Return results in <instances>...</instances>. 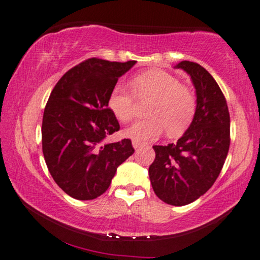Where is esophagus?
Returning <instances> with one entry per match:
<instances>
[{
    "mask_svg": "<svg viewBox=\"0 0 260 260\" xmlns=\"http://www.w3.org/2000/svg\"><path fill=\"white\" fill-rule=\"evenodd\" d=\"M142 145H143V143L138 142V141H133V146H134L135 149H138V148H141Z\"/></svg>",
    "mask_w": 260,
    "mask_h": 260,
    "instance_id": "obj_1",
    "label": "esophagus"
}]
</instances>
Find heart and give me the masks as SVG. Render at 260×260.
<instances>
[{
  "label": "heart",
  "mask_w": 260,
  "mask_h": 260,
  "mask_svg": "<svg viewBox=\"0 0 260 260\" xmlns=\"http://www.w3.org/2000/svg\"><path fill=\"white\" fill-rule=\"evenodd\" d=\"M130 85L137 99L151 101L145 110L149 117L124 131L126 137L142 142L157 138L164 130L169 137H178L189 129L197 110V101L192 90L174 75L164 70H149L134 77ZM133 95L121 85L111 89L108 108L118 121L127 123L136 115Z\"/></svg>",
  "instance_id": "1"
}]
</instances>
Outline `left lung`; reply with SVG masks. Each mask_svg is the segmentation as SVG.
<instances>
[{"label":"left lung","mask_w":260,"mask_h":260,"mask_svg":"<svg viewBox=\"0 0 260 260\" xmlns=\"http://www.w3.org/2000/svg\"><path fill=\"white\" fill-rule=\"evenodd\" d=\"M177 68L191 76L197 110L178 141L152 146L156 157L149 176L158 198L183 206L204 194L219 176L230 148V114L223 91L205 68L190 61Z\"/></svg>","instance_id":"1"}]
</instances>
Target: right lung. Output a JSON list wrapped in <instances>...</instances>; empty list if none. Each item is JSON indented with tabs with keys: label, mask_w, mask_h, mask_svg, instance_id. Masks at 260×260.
I'll return each instance as SVG.
<instances>
[{
	"label": "right lung",
	"mask_w": 260,
	"mask_h": 260,
	"mask_svg": "<svg viewBox=\"0 0 260 260\" xmlns=\"http://www.w3.org/2000/svg\"><path fill=\"white\" fill-rule=\"evenodd\" d=\"M135 63L88 58L68 70L49 96L42 151L51 177L70 197L90 201L104 193L117 168L135 151L127 138L104 143L119 130L108 108L109 93Z\"/></svg>",
	"instance_id": "1"
}]
</instances>
